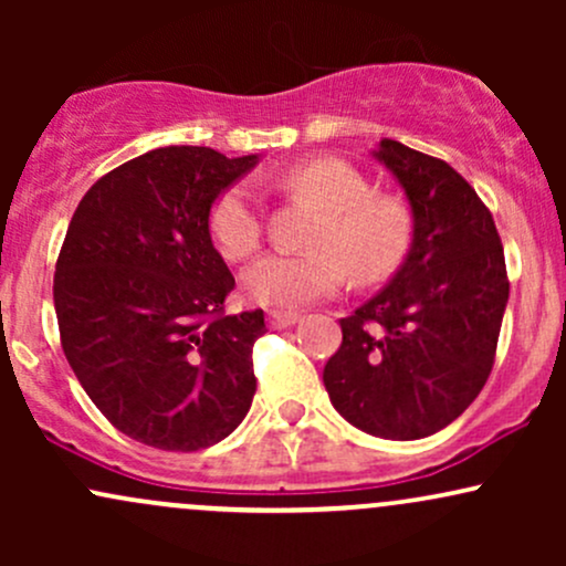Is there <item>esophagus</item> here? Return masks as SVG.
<instances>
[{
    "mask_svg": "<svg viewBox=\"0 0 566 566\" xmlns=\"http://www.w3.org/2000/svg\"><path fill=\"white\" fill-rule=\"evenodd\" d=\"M269 327L271 329H287L292 327V324H297V319H301V314H295V311H269Z\"/></svg>",
    "mask_w": 566,
    "mask_h": 566,
    "instance_id": "1",
    "label": "esophagus"
}]
</instances>
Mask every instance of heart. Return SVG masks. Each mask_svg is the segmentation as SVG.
<instances>
[{
  "label": "heart",
  "instance_id": "heart-1",
  "mask_svg": "<svg viewBox=\"0 0 566 566\" xmlns=\"http://www.w3.org/2000/svg\"><path fill=\"white\" fill-rule=\"evenodd\" d=\"M295 197L322 207L324 216L311 237V252H269L242 271L247 301L295 308L322 301L354 282L375 284L391 276L409 247V216L401 201L369 193L365 175L340 159H314L282 175ZM212 242L229 261L258 250L263 220L250 184H233L210 210Z\"/></svg>",
  "mask_w": 566,
  "mask_h": 566
}]
</instances>
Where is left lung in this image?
Listing matches in <instances>:
<instances>
[{
	"instance_id": "8db88e82",
	"label": "left lung",
	"mask_w": 566,
	"mask_h": 566,
	"mask_svg": "<svg viewBox=\"0 0 566 566\" xmlns=\"http://www.w3.org/2000/svg\"><path fill=\"white\" fill-rule=\"evenodd\" d=\"M373 157L405 191L412 244L391 282L340 319L322 378L350 426L412 441L450 426L484 388L509 276L495 220L447 161L391 138Z\"/></svg>"
}]
</instances>
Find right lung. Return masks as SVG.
<instances>
[{"mask_svg": "<svg viewBox=\"0 0 566 566\" xmlns=\"http://www.w3.org/2000/svg\"><path fill=\"white\" fill-rule=\"evenodd\" d=\"M258 154L165 146L84 193L55 265V316L76 380L140 444H218L255 396L252 346L263 311L223 314L233 276L212 244L210 210Z\"/></svg>", "mask_w": 566, "mask_h": 566, "instance_id": "1", "label": "right lung"}]
</instances>
